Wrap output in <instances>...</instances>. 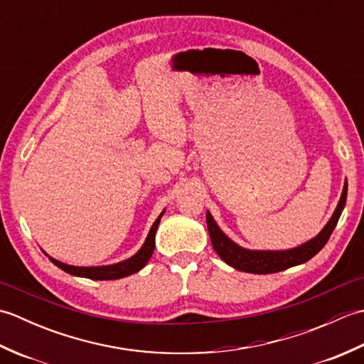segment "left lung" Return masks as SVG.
Returning <instances> with one entry per match:
<instances>
[{"label":"left lung","instance_id":"8db88e82","mask_svg":"<svg viewBox=\"0 0 364 364\" xmlns=\"http://www.w3.org/2000/svg\"><path fill=\"white\" fill-rule=\"evenodd\" d=\"M346 198H347V183L344 184L341 200H339L333 215H331V219L328 220L327 225L323 227L321 233L314 239H311V241L301 244L300 247H297V249H291V250H283V252L245 250L242 247L236 245L233 241H230V239L222 233V230L218 227V223L214 222L210 213H206V225H208V231H210V237H211V244L214 247V250L218 252L219 257L225 261L227 264L249 274H259V275L274 274V272H280V270H284V269H289L292 266L301 264V262L311 259L316 253L322 250V247L327 244L331 233H333V230L339 220V215H341L344 210Z\"/></svg>","mask_w":364,"mask_h":364}]
</instances>
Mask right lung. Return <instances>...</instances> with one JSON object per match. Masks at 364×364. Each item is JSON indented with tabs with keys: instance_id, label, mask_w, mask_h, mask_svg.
I'll use <instances>...</instances> for the list:
<instances>
[{
	"instance_id": "1",
	"label": "right lung",
	"mask_w": 364,
	"mask_h": 364,
	"mask_svg": "<svg viewBox=\"0 0 364 364\" xmlns=\"http://www.w3.org/2000/svg\"><path fill=\"white\" fill-rule=\"evenodd\" d=\"M161 218H162V213H161L159 218L154 220L150 233L145 239V244L142 245V249L139 250L134 255V257H131L129 259H125L122 262H117V264L102 266V267H76V266L64 264V262L53 259L51 257H50V259L59 269L65 270L67 274L76 275V277H86V278H90V280H117V278L128 277L131 274L139 272V270H141L146 264V262H149V259L151 258L153 250H154V235H156V230H158V225L161 222Z\"/></svg>"
}]
</instances>
